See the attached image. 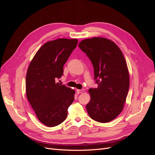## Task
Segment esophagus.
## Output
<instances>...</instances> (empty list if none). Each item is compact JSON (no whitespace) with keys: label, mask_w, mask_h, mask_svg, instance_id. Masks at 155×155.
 Returning <instances> with one entry per match:
<instances>
[{"label":"esophagus","mask_w":155,"mask_h":155,"mask_svg":"<svg viewBox=\"0 0 155 155\" xmlns=\"http://www.w3.org/2000/svg\"><path fill=\"white\" fill-rule=\"evenodd\" d=\"M76 92H77L78 94H80V93L83 92H84V90H83V89H77Z\"/></svg>","instance_id":"34e87169"}]
</instances>
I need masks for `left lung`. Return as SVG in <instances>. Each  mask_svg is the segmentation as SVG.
Masks as SVG:
<instances>
[{"label":"left lung","instance_id":"1","mask_svg":"<svg viewBox=\"0 0 155 155\" xmlns=\"http://www.w3.org/2000/svg\"><path fill=\"white\" fill-rule=\"evenodd\" d=\"M79 47L92 62L98 85L88 90L87 112L92 120L107 123L122 111L129 91V74L124 56L113 41L104 37L84 39Z\"/></svg>","mask_w":155,"mask_h":155}]
</instances>
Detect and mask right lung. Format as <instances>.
Masks as SVG:
<instances>
[{"label": "right lung", "mask_w": 155, "mask_h": 155, "mask_svg": "<svg viewBox=\"0 0 155 155\" xmlns=\"http://www.w3.org/2000/svg\"><path fill=\"white\" fill-rule=\"evenodd\" d=\"M76 39H58L44 44L37 51L26 77L27 99L37 118L48 127L58 125L67 118L75 91L56 83L63 66L76 48Z\"/></svg>", "instance_id": "add662e5"}]
</instances>
